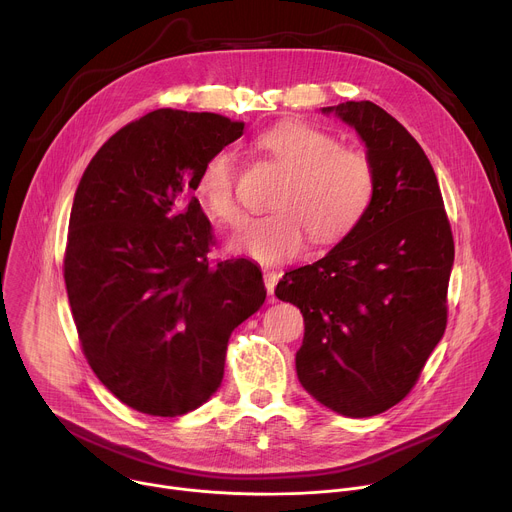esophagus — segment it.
<instances>
[{"label":"esophagus","mask_w":512,"mask_h":512,"mask_svg":"<svg viewBox=\"0 0 512 512\" xmlns=\"http://www.w3.org/2000/svg\"><path fill=\"white\" fill-rule=\"evenodd\" d=\"M277 279H279V273H277V271L263 269V281H265V287H267V294H273V289H275V285H277Z\"/></svg>","instance_id":"obj_1"}]
</instances>
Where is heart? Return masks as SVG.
I'll return each instance as SVG.
<instances>
[{"label": "heart", "mask_w": 512, "mask_h": 512, "mask_svg": "<svg viewBox=\"0 0 512 512\" xmlns=\"http://www.w3.org/2000/svg\"><path fill=\"white\" fill-rule=\"evenodd\" d=\"M255 148L287 172L277 186L273 212L249 218L233 247L259 263H279L302 251L306 235L326 245L346 237L367 214L375 196V168L367 154L342 148L336 135L308 125L281 123L255 139ZM239 168L231 150H218L202 164L196 192L221 225L241 221Z\"/></svg>", "instance_id": "b5f03b06"}]
</instances>
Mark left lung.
Masks as SVG:
<instances>
[{
  "label": "left lung",
  "mask_w": 512,
  "mask_h": 512,
  "mask_svg": "<svg viewBox=\"0 0 512 512\" xmlns=\"http://www.w3.org/2000/svg\"><path fill=\"white\" fill-rule=\"evenodd\" d=\"M334 111L367 143L375 196L326 257L287 271L275 296L306 322L302 387L336 413L371 417L409 395L444 336L454 237L415 137L371 101Z\"/></svg>",
  "instance_id": "obj_1"
}]
</instances>
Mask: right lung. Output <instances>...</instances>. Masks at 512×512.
Instances as JSON below:
<instances>
[{
	"instance_id": "obj_1",
	"label": "right lung",
	"mask_w": 512,
	"mask_h": 512,
	"mask_svg": "<svg viewBox=\"0 0 512 512\" xmlns=\"http://www.w3.org/2000/svg\"><path fill=\"white\" fill-rule=\"evenodd\" d=\"M216 113L158 109L115 135L72 202L64 283L81 350L127 407L194 411L221 387L233 330L265 302L249 259L212 261L192 192L202 164L243 135Z\"/></svg>"
}]
</instances>
